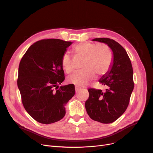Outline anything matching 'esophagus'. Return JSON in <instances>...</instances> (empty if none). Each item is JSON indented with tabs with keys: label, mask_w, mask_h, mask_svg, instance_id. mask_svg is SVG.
<instances>
[{
	"label": "esophagus",
	"mask_w": 153,
	"mask_h": 153,
	"mask_svg": "<svg viewBox=\"0 0 153 153\" xmlns=\"http://www.w3.org/2000/svg\"><path fill=\"white\" fill-rule=\"evenodd\" d=\"M82 89V88L79 87H77V86H76V87H75V90H76V92H79L80 91H81Z\"/></svg>",
	"instance_id": "34e87169"
}]
</instances>
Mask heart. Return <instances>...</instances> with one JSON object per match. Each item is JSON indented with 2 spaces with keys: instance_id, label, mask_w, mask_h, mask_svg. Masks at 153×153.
I'll return each mask as SVG.
<instances>
[{
  "instance_id": "1",
  "label": "heart",
  "mask_w": 153,
  "mask_h": 153,
  "mask_svg": "<svg viewBox=\"0 0 153 153\" xmlns=\"http://www.w3.org/2000/svg\"><path fill=\"white\" fill-rule=\"evenodd\" d=\"M77 56L83 58L82 70L74 72L68 78V82L78 86H85L92 80L95 74L102 76L108 71L113 61V53L105 43L95 44L91 42L79 43L73 48ZM62 66L67 73L73 70L72 59L68 53L62 56Z\"/></svg>"
}]
</instances>
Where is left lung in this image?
Segmentation results:
<instances>
[{
    "label": "left lung",
    "mask_w": 153,
    "mask_h": 153,
    "mask_svg": "<svg viewBox=\"0 0 153 153\" xmlns=\"http://www.w3.org/2000/svg\"><path fill=\"white\" fill-rule=\"evenodd\" d=\"M92 41L107 44L114 57L110 69L99 80L107 87L105 92L89 89V97L85 107L87 114L95 121L102 123H113L126 110L134 88L133 71L126 51L118 42L107 38Z\"/></svg>",
    "instance_id": "8db88e82"
}]
</instances>
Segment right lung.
I'll list each match as a JSON object with an SVG mask.
<instances>
[{
    "instance_id": "right-lung-1",
    "label": "right lung",
    "mask_w": 153,
    "mask_h": 153,
    "mask_svg": "<svg viewBox=\"0 0 153 153\" xmlns=\"http://www.w3.org/2000/svg\"><path fill=\"white\" fill-rule=\"evenodd\" d=\"M72 42L46 39L32 45L22 58L17 80L22 101L28 114L43 124L58 122L65 105L75 94L74 84L60 85L64 79L61 60Z\"/></svg>"
}]
</instances>
